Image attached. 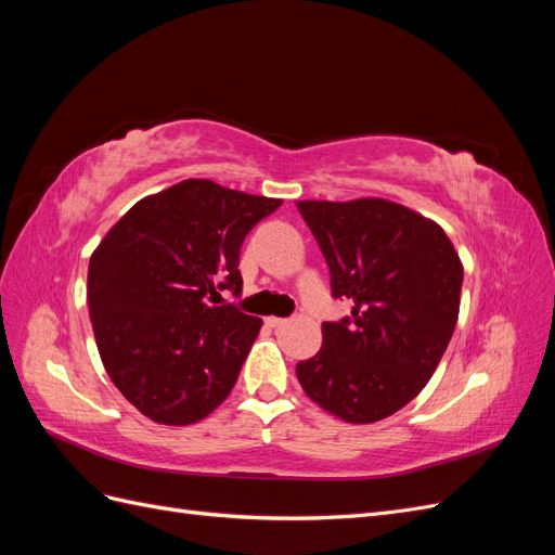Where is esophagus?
Returning <instances> with one entry per match:
<instances>
[{
  "label": "esophagus",
  "mask_w": 555,
  "mask_h": 555,
  "mask_svg": "<svg viewBox=\"0 0 555 555\" xmlns=\"http://www.w3.org/2000/svg\"><path fill=\"white\" fill-rule=\"evenodd\" d=\"M284 322H287V319H282V317H266V324L271 326V328H278V326H282Z\"/></svg>",
  "instance_id": "34e87169"
}]
</instances>
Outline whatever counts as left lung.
I'll use <instances>...</instances> for the list:
<instances>
[{"mask_svg": "<svg viewBox=\"0 0 555 555\" xmlns=\"http://www.w3.org/2000/svg\"><path fill=\"white\" fill-rule=\"evenodd\" d=\"M296 206L326 259L331 296L354 304L322 324V349L296 363V377L343 422H379L438 367L459 319L461 259L438 224L391 201Z\"/></svg>", "mask_w": 555, "mask_h": 555, "instance_id": "obj_1", "label": "left lung"}]
</instances>
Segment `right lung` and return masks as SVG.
<instances>
[{
	"label": "right lung",
	"mask_w": 555,
	"mask_h": 555,
	"mask_svg": "<svg viewBox=\"0 0 555 555\" xmlns=\"http://www.w3.org/2000/svg\"><path fill=\"white\" fill-rule=\"evenodd\" d=\"M280 198L182 180L131 206L99 243L88 308L104 367L147 418L188 426L231 393L261 319L220 304L243 292L241 245Z\"/></svg>",
	"instance_id": "add662e5"
}]
</instances>
